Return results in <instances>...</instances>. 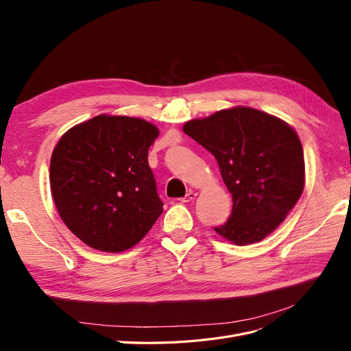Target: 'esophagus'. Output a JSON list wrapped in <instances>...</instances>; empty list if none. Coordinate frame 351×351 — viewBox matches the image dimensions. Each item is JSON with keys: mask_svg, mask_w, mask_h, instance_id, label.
Returning <instances> with one entry per match:
<instances>
[{"mask_svg": "<svg viewBox=\"0 0 351 351\" xmlns=\"http://www.w3.org/2000/svg\"><path fill=\"white\" fill-rule=\"evenodd\" d=\"M196 196H197V193L193 192V190H190V192L182 199V202H193L196 199Z\"/></svg>", "mask_w": 351, "mask_h": 351, "instance_id": "obj_1", "label": "esophagus"}]
</instances>
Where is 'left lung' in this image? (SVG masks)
I'll list each match as a JSON object with an SVG mask.
<instances>
[{"label":"left lung","mask_w":351,"mask_h":351,"mask_svg":"<svg viewBox=\"0 0 351 351\" xmlns=\"http://www.w3.org/2000/svg\"><path fill=\"white\" fill-rule=\"evenodd\" d=\"M183 132L215 156L232 196V210L215 232L237 246L258 243L277 228L304 189V156L290 124L249 107L193 119Z\"/></svg>","instance_id":"8db88e82"}]
</instances>
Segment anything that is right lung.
Returning <instances> with one entry per match:
<instances>
[{"instance_id":"right-lung-1","label":"right lung","mask_w":351,"mask_h":351,"mask_svg":"<svg viewBox=\"0 0 351 351\" xmlns=\"http://www.w3.org/2000/svg\"><path fill=\"white\" fill-rule=\"evenodd\" d=\"M149 121L101 114L73 125L54 147L51 193L61 219L89 247L119 253L139 243L162 214L147 151Z\"/></svg>"}]
</instances>
